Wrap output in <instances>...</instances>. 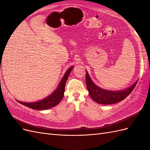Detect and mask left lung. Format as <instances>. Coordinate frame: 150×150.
Listing matches in <instances>:
<instances>
[{"label":"left lung","instance_id":"8db88e82","mask_svg":"<svg viewBox=\"0 0 150 150\" xmlns=\"http://www.w3.org/2000/svg\"><path fill=\"white\" fill-rule=\"evenodd\" d=\"M86 83L89 96L93 101L101 104H111L125 99L133 91L138 81L131 87L122 91H109L102 89L95 84L89 77L88 72H86Z\"/></svg>","mask_w":150,"mask_h":150}]
</instances>
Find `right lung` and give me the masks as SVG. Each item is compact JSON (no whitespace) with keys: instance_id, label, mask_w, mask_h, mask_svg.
Segmentation results:
<instances>
[{"instance_id":"1","label":"right lung","mask_w":150,"mask_h":150,"mask_svg":"<svg viewBox=\"0 0 150 150\" xmlns=\"http://www.w3.org/2000/svg\"><path fill=\"white\" fill-rule=\"evenodd\" d=\"M72 68H73V67H71L66 72L64 76H63L62 79L60 81L59 84L57 88L51 94H50L49 96L46 97V98L43 99L42 100L34 103H25L17 100V101L27 107L36 110H47V109L56 106L60 103L63 96H64V92L65 91V85L66 81L69 76V74L71 70L72 69Z\"/></svg>"}]
</instances>
